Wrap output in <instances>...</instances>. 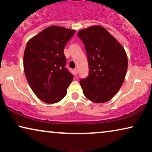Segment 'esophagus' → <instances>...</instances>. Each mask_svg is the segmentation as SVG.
I'll return each mask as SVG.
<instances>
[{"label": "esophagus", "mask_w": 152, "mask_h": 152, "mask_svg": "<svg viewBox=\"0 0 152 152\" xmlns=\"http://www.w3.org/2000/svg\"><path fill=\"white\" fill-rule=\"evenodd\" d=\"M73 72L75 75H77V68H75L73 70Z\"/></svg>", "instance_id": "1"}]
</instances>
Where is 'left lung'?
<instances>
[{"label": "left lung", "instance_id": "1", "mask_svg": "<svg viewBox=\"0 0 152 152\" xmlns=\"http://www.w3.org/2000/svg\"><path fill=\"white\" fill-rule=\"evenodd\" d=\"M84 43L89 75L80 80L85 97L95 103L109 101L123 84L128 67L127 55L117 39L101 26L78 32Z\"/></svg>", "mask_w": 152, "mask_h": 152}]
</instances>
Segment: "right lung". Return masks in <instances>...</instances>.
<instances>
[{
    "label": "right lung",
    "instance_id": "obj_1",
    "mask_svg": "<svg viewBox=\"0 0 152 152\" xmlns=\"http://www.w3.org/2000/svg\"><path fill=\"white\" fill-rule=\"evenodd\" d=\"M75 30L50 26L27 43L23 56L26 79L39 99L48 104L61 101L73 76L65 68L64 47Z\"/></svg>",
    "mask_w": 152,
    "mask_h": 152
}]
</instances>
